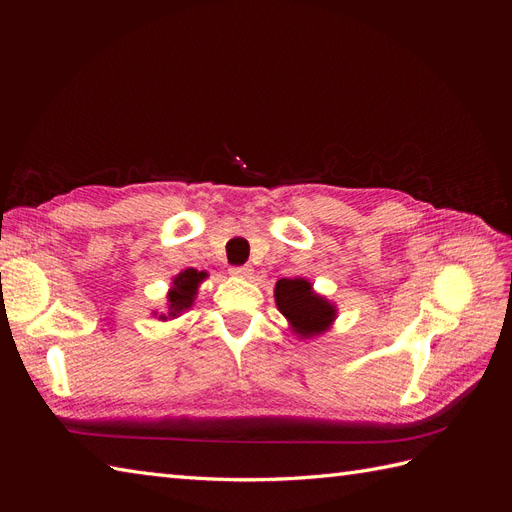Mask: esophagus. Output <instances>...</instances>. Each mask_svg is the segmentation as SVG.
Wrapping results in <instances>:
<instances>
[{"label": "esophagus", "instance_id": "1", "mask_svg": "<svg viewBox=\"0 0 512 512\" xmlns=\"http://www.w3.org/2000/svg\"><path fill=\"white\" fill-rule=\"evenodd\" d=\"M230 275H232V277H241V280H245V277L252 275V269L247 267V265H243V267H232V269H230Z\"/></svg>", "mask_w": 512, "mask_h": 512}]
</instances>
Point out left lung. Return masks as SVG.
<instances>
[{"mask_svg":"<svg viewBox=\"0 0 512 512\" xmlns=\"http://www.w3.org/2000/svg\"><path fill=\"white\" fill-rule=\"evenodd\" d=\"M275 303L301 337L320 335L335 320V307L324 297H318L312 284L301 277H282L275 284Z\"/></svg>","mask_w":512,"mask_h":512,"instance_id":"8db88e82","label":"left lung"}]
</instances>
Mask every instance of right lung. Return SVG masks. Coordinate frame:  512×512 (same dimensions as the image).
I'll return each mask as SVG.
<instances>
[{
	"instance_id": "obj_1",
	"label": "right lung",
	"mask_w": 512,
	"mask_h": 512,
	"mask_svg": "<svg viewBox=\"0 0 512 512\" xmlns=\"http://www.w3.org/2000/svg\"><path fill=\"white\" fill-rule=\"evenodd\" d=\"M207 277L205 271H196V269H185L179 273L173 282V290L168 292V301H170V314L168 316H177L183 309H188L194 303V294L198 290V284ZM166 316H162L164 320Z\"/></svg>"
}]
</instances>
